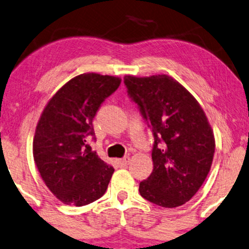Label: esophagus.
<instances>
[{
	"mask_svg": "<svg viewBox=\"0 0 249 249\" xmlns=\"http://www.w3.org/2000/svg\"><path fill=\"white\" fill-rule=\"evenodd\" d=\"M130 157H128V156H126V157H124V158H122V159H119L118 160V164H119V166L121 167H125V166H127L128 164H130Z\"/></svg>",
	"mask_w": 249,
	"mask_h": 249,
	"instance_id": "obj_1",
	"label": "esophagus"
}]
</instances>
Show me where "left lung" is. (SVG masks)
Wrapping results in <instances>:
<instances>
[{"label": "left lung", "mask_w": 249, "mask_h": 249, "mask_svg": "<svg viewBox=\"0 0 249 249\" xmlns=\"http://www.w3.org/2000/svg\"><path fill=\"white\" fill-rule=\"evenodd\" d=\"M124 84L154 135V170L140 182V195L158 206H181L211 170L215 141L210 123L196 99L170 76H125Z\"/></svg>", "instance_id": "obj_1"}]
</instances>
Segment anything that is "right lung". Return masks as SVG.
I'll return each instance as SVG.
<instances>
[{
	"label": "right lung",
	"mask_w": 249,
	"mask_h": 249,
	"mask_svg": "<svg viewBox=\"0 0 249 249\" xmlns=\"http://www.w3.org/2000/svg\"><path fill=\"white\" fill-rule=\"evenodd\" d=\"M121 78L93 72L78 75L46 105L36 126L33 155L37 170L62 203L84 206L107 190L114 168L92 151L93 118Z\"/></svg>",
	"instance_id": "obj_1"
}]
</instances>
